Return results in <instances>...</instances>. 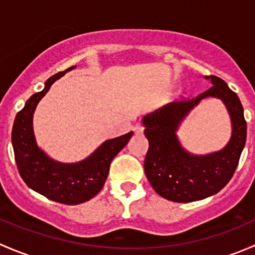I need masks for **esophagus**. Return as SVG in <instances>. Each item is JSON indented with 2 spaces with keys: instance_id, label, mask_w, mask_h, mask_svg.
<instances>
[{
  "instance_id": "esophagus-1",
  "label": "esophagus",
  "mask_w": 255,
  "mask_h": 255,
  "mask_svg": "<svg viewBox=\"0 0 255 255\" xmlns=\"http://www.w3.org/2000/svg\"><path fill=\"white\" fill-rule=\"evenodd\" d=\"M133 130H134L135 134H142L144 128H143V126L140 125V123H137V125L134 126V128H133Z\"/></svg>"
}]
</instances>
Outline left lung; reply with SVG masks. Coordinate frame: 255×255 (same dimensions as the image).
Here are the masks:
<instances>
[{
    "label": "left lung",
    "instance_id": "obj_1",
    "mask_svg": "<svg viewBox=\"0 0 255 255\" xmlns=\"http://www.w3.org/2000/svg\"><path fill=\"white\" fill-rule=\"evenodd\" d=\"M212 86L191 100L170 102L143 117L149 142L144 173L156 194L174 202H192L217 194L232 179L246 145L247 122L236 92L217 76ZM207 97L220 98L230 115L233 134L221 151L197 156L181 145L176 132L186 116Z\"/></svg>",
    "mask_w": 255,
    "mask_h": 255
}]
</instances>
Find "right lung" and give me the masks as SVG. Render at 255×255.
<instances>
[{
  "label": "right lung",
  "mask_w": 255,
  "mask_h": 255,
  "mask_svg": "<svg viewBox=\"0 0 255 255\" xmlns=\"http://www.w3.org/2000/svg\"><path fill=\"white\" fill-rule=\"evenodd\" d=\"M75 68L71 66L49 78L44 89L32 95L17 113L12 128L14 159L23 181L38 194L64 205H79L96 196L104 187L113 158L133 135V132H129L106 140L87 158L76 163L54 160L38 146L33 130V115L37 105L56 80Z\"/></svg>",
  "instance_id": "add662e5"
}]
</instances>
